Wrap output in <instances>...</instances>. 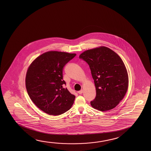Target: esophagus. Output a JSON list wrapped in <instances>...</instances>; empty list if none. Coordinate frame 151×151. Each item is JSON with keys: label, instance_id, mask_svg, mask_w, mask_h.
I'll list each match as a JSON object with an SVG mask.
<instances>
[{"label": "esophagus", "instance_id": "1", "mask_svg": "<svg viewBox=\"0 0 151 151\" xmlns=\"http://www.w3.org/2000/svg\"><path fill=\"white\" fill-rule=\"evenodd\" d=\"M83 93V90H81V91H78V93L79 94H82Z\"/></svg>", "mask_w": 151, "mask_h": 151}]
</instances>
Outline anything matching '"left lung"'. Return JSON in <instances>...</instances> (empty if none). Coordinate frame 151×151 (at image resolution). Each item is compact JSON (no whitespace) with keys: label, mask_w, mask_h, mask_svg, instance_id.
<instances>
[{"label":"left lung","mask_w":151,"mask_h":151,"mask_svg":"<svg viewBox=\"0 0 151 151\" xmlns=\"http://www.w3.org/2000/svg\"><path fill=\"white\" fill-rule=\"evenodd\" d=\"M79 58L89 65L96 87L91 106L101 111L114 109L123 99L129 85L127 72L121 57L101 46L84 52Z\"/></svg>","instance_id":"1"}]
</instances>
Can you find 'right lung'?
Masks as SVG:
<instances>
[{"mask_svg":"<svg viewBox=\"0 0 151 151\" xmlns=\"http://www.w3.org/2000/svg\"><path fill=\"white\" fill-rule=\"evenodd\" d=\"M76 55L50 51L36 58L28 68L26 87L33 103L40 109L52 115L63 114L71 108L75 96L63 87L65 65Z\"/></svg>","mask_w":151,"mask_h":151,"instance_id":"1","label":"right lung"}]
</instances>
